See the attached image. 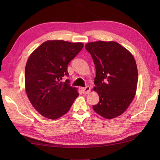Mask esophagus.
I'll list each match as a JSON object with an SVG mask.
<instances>
[{"label": "esophagus", "instance_id": "obj_1", "mask_svg": "<svg viewBox=\"0 0 160 160\" xmlns=\"http://www.w3.org/2000/svg\"><path fill=\"white\" fill-rule=\"evenodd\" d=\"M81 90H82V93L84 94H87L89 93V91H90V87H82V89H81Z\"/></svg>", "mask_w": 160, "mask_h": 160}]
</instances>
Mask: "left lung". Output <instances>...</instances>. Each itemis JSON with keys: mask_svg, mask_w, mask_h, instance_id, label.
<instances>
[{"mask_svg": "<svg viewBox=\"0 0 160 160\" xmlns=\"http://www.w3.org/2000/svg\"><path fill=\"white\" fill-rule=\"evenodd\" d=\"M96 70L93 90L100 102L93 110L106 119L120 116L134 99L138 85V68L132 54L118 42L96 41L87 43Z\"/></svg>", "mask_w": 160, "mask_h": 160, "instance_id": "left-lung-1", "label": "left lung"}]
</instances>
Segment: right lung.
I'll list each match as a JSON object with an SVG mask.
<instances>
[{"label":"right lung","instance_id":"obj_1","mask_svg":"<svg viewBox=\"0 0 160 160\" xmlns=\"http://www.w3.org/2000/svg\"><path fill=\"white\" fill-rule=\"evenodd\" d=\"M83 47L82 42L47 40L30 54L25 66V90L32 106L42 116L60 118L79 96L77 88L61 80L68 76V64Z\"/></svg>","mask_w":160,"mask_h":160}]
</instances>
